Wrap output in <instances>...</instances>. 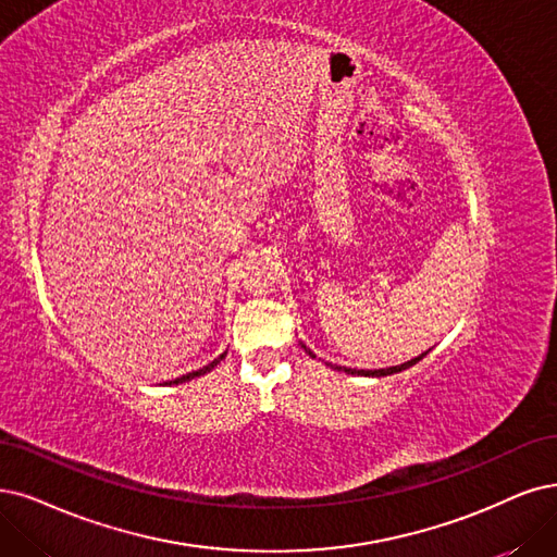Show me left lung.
Masks as SVG:
<instances>
[{"mask_svg":"<svg viewBox=\"0 0 557 557\" xmlns=\"http://www.w3.org/2000/svg\"><path fill=\"white\" fill-rule=\"evenodd\" d=\"M302 348H305V354L307 356H312V358H317L310 348H307L305 344H302ZM431 351V348H429ZM429 351H424L422 356H418V358H413V360H408V362H404V364H397V367H385V369H351V367H333V369H337V372H344V374H351V376H372V379H381V376H389V374H397V372H404V369H408V367H413L416 362H420Z\"/></svg>","mask_w":557,"mask_h":557,"instance_id":"left-lung-1","label":"left lung"}]
</instances>
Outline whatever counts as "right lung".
Masks as SVG:
<instances>
[{
  "instance_id": "add662e5",
  "label": "right lung",
  "mask_w": 557,
  "mask_h": 557,
  "mask_svg": "<svg viewBox=\"0 0 557 557\" xmlns=\"http://www.w3.org/2000/svg\"><path fill=\"white\" fill-rule=\"evenodd\" d=\"M226 356V351L220 356V358H215L213 362H209L206 367H201V369H197V372H190V374H185V376H181V379H174V381H170V383H164V385H178V383H185V381H193V379H197V376H203V374H209L213 367H218L220 364V360Z\"/></svg>"
}]
</instances>
